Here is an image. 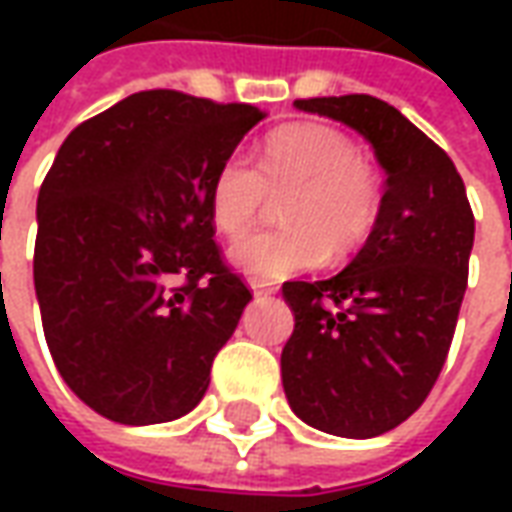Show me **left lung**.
<instances>
[{
    "label": "left lung",
    "mask_w": 512,
    "mask_h": 512,
    "mask_svg": "<svg viewBox=\"0 0 512 512\" xmlns=\"http://www.w3.org/2000/svg\"><path fill=\"white\" fill-rule=\"evenodd\" d=\"M249 112L178 90L128 95L71 131L40 186L43 334L101 417L172 422L208 392L252 299L213 241L216 186Z\"/></svg>",
    "instance_id": "1"
}]
</instances>
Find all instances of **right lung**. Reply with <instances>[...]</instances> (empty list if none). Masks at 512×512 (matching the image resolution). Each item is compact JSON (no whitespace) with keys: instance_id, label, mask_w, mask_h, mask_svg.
Masks as SVG:
<instances>
[{"instance_id":"1","label":"right lung","mask_w":512,"mask_h":512,"mask_svg":"<svg viewBox=\"0 0 512 512\" xmlns=\"http://www.w3.org/2000/svg\"><path fill=\"white\" fill-rule=\"evenodd\" d=\"M296 109L365 136L386 189L365 246L340 274L282 285L296 315L282 386L312 428L373 439L422 406L450 354L474 216L447 153L395 106L332 95L296 101Z\"/></svg>"}]
</instances>
